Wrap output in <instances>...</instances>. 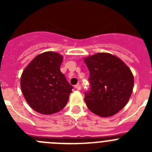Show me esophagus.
Here are the masks:
<instances>
[{"instance_id":"34e87169","label":"esophagus","mask_w":152,"mask_h":152,"mask_svg":"<svg viewBox=\"0 0 152 152\" xmlns=\"http://www.w3.org/2000/svg\"><path fill=\"white\" fill-rule=\"evenodd\" d=\"M75 88H76V89H77V91H80V88H80V84H76V85L75 86Z\"/></svg>"}]
</instances>
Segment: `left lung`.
I'll list each match as a JSON object with an SVG mask.
<instances>
[{
  "label": "left lung",
  "mask_w": 152,
  "mask_h": 152,
  "mask_svg": "<svg viewBox=\"0 0 152 152\" xmlns=\"http://www.w3.org/2000/svg\"><path fill=\"white\" fill-rule=\"evenodd\" d=\"M90 72V88L84 92L88 109L102 117L117 113L127 104L134 85L131 70L110 53H97L84 58Z\"/></svg>",
  "instance_id": "1"
}]
</instances>
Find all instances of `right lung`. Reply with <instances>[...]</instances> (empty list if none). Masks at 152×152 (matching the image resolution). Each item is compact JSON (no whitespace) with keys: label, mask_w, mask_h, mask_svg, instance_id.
Listing matches in <instances>:
<instances>
[{"label":"right lung","mask_w":152,"mask_h":152,"mask_svg":"<svg viewBox=\"0 0 152 152\" xmlns=\"http://www.w3.org/2000/svg\"><path fill=\"white\" fill-rule=\"evenodd\" d=\"M63 57L54 52L36 56L23 72V94L35 111L49 115L61 110L72 92V87L60 71Z\"/></svg>","instance_id":"obj_1"}]
</instances>
